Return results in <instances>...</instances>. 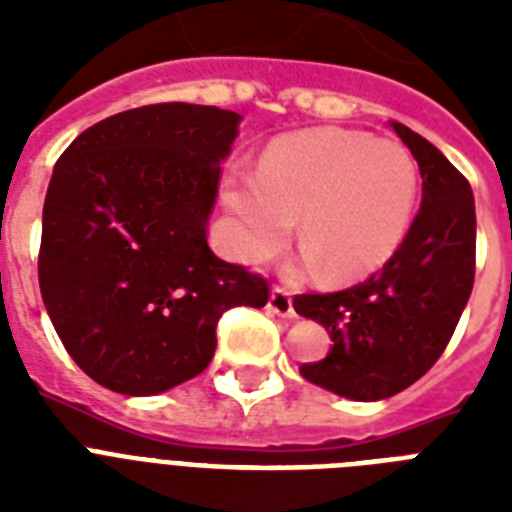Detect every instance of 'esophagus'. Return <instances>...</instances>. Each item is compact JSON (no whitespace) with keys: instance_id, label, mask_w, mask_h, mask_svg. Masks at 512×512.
I'll return each mask as SVG.
<instances>
[{"instance_id":"esophagus-1","label":"esophagus","mask_w":512,"mask_h":512,"mask_svg":"<svg viewBox=\"0 0 512 512\" xmlns=\"http://www.w3.org/2000/svg\"><path fill=\"white\" fill-rule=\"evenodd\" d=\"M268 311L281 316V319H295V305H292V295L289 289L273 287L271 297H268Z\"/></svg>"}]
</instances>
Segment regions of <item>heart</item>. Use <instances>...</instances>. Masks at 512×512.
I'll use <instances>...</instances> for the list:
<instances>
[{"instance_id": "obj_1", "label": "heart", "mask_w": 512, "mask_h": 512, "mask_svg": "<svg viewBox=\"0 0 512 512\" xmlns=\"http://www.w3.org/2000/svg\"><path fill=\"white\" fill-rule=\"evenodd\" d=\"M417 201V164L401 143L342 127H313L273 140L257 172L223 180L228 247L260 263L295 228L305 249L295 271L324 265L348 284L372 276L406 239Z\"/></svg>"}]
</instances>
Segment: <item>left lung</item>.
Instances as JSON below:
<instances>
[{
  "label": "left lung",
  "mask_w": 512,
  "mask_h": 512,
  "mask_svg": "<svg viewBox=\"0 0 512 512\" xmlns=\"http://www.w3.org/2000/svg\"><path fill=\"white\" fill-rule=\"evenodd\" d=\"M420 164L422 204L396 255L356 287L297 295L295 311L332 337L327 358L300 366L305 380L350 401L406 390L436 364L476 279V204L470 183L433 143L398 122Z\"/></svg>",
  "instance_id": "1"
}]
</instances>
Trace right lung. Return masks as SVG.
<instances>
[{"label":"right lung","instance_id":"obj_1","mask_svg":"<svg viewBox=\"0 0 512 512\" xmlns=\"http://www.w3.org/2000/svg\"><path fill=\"white\" fill-rule=\"evenodd\" d=\"M241 116L156 103L84 130L52 170L39 289L68 356L103 388L154 396L215 356L228 308L268 281L209 249L207 220Z\"/></svg>","mask_w":512,"mask_h":512}]
</instances>
